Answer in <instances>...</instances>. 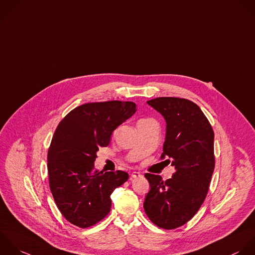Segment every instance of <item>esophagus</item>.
Listing matches in <instances>:
<instances>
[{"mask_svg": "<svg viewBox=\"0 0 255 255\" xmlns=\"http://www.w3.org/2000/svg\"><path fill=\"white\" fill-rule=\"evenodd\" d=\"M138 177H141V174L139 172H132L131 174V178H138Z\"/></svg>", "mask_w": 255, "mask_h": 255, "instance_id": "34e87169", "label": "esophagus"}]
</instances>
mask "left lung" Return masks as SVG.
Returning a JSON list of instances; mask_svg holds the SVG:
<instances>
[{
  "label": "left lung",
  "mask_w": 255,
  "mask_h": 255,
  "mask_svg": "<svg viewBox=\"0 0 255 255\" xmlns=\"http://www.w3.org/2000/svg\"><path fill=\"white\" fill-rule=\"evenodd\" d=\"M166 120L161 159L175 167L172 178L145 174L150 191L144 210L150 221L165 230L187 224L203 205L215 170V134L201 108L191 100L158 97L147 101ZM165 161V162H166Z\"/></svg>",
  "instance_id": "8db88e82"
}]
</instances>
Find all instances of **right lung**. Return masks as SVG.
I'll list each match as a JSON object with an SVG mask.
<instances>
[{
    "label": "right lung",
    "mask_w": 255,
    "mask_h": 255,
    "mask_svg": "<svg viewBox=\"0 0 255 255\" xmlns=\"http://www.w3.org/2000/svg\"><path fill=\"white\" fill-rule=\"evenodd\" d=\"M135 112L136 104L131 101L85 103L57 125L47 152L49 188L70 224L86 229L109 214L110 195L129 175L96 171V153L99 147L108 146L112 132Z\"/></svg>",
    "instance_id": "right-lung-1"
}]
</instances>
